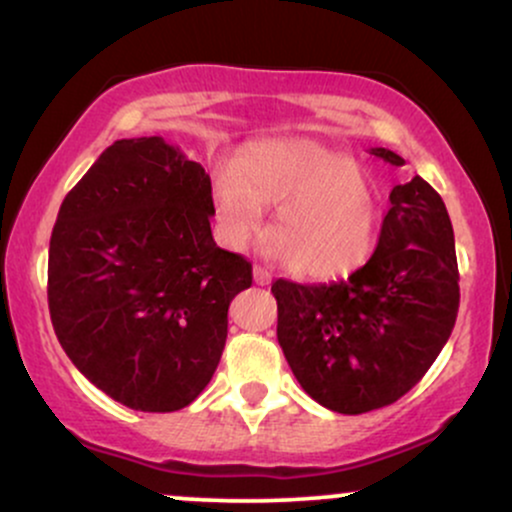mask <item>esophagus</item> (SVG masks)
<instances>
[{
	"label": "esophagus",
	"mask_w": 512,
	"mask_h": 512,
	"mask_svg": "<svg viewBox=\"0 0 512 512\" xmlns=\"http://www.w3.org/2000/svg\"><path fill=\"white\" fill-rule=\"evenodd\" d=\"M252 274H255V284H260V286L272 284V272H269V269L255 267V269H252Z\"/></svg>",
	"instance_id": "esophagus-1"
}]
</instances>
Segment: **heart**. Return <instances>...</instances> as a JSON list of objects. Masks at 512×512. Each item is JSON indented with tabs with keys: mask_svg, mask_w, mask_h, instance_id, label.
<instances>
[{
	"mask_svg": "<svg viewBox=\"0 0 512 512\" xmlns=\"http://www.w3.org/2000/svg\"><path fill=\"white\" fill-rule=\"evenodd\" d=\"M216 228L228 248L257 236L262 209H274V252L291 272L330 279L368 257L380 226L373 175L342 151L313 139L252 142L211 180Z\"/></svg>",
	"mask_w": 512,
	"mask_h": 512,
	"instance_id": "heart-1",
	"label": "heart"
}]
</instances>
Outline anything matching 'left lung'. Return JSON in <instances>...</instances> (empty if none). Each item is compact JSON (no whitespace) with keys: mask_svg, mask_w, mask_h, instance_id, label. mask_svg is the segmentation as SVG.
<instances>
[{"mask_svg":"<svg viewBox=\"0 0 512 512\" xmlns=\"http://www.w3.org/2000/svg\"><path fill=\"white\" fill-rule=\"evenodd\" d=\"M370 154L404 166L395 151ZM370 260L334 284L276 279V339L296 380L322 407L366 414L419 383L460 308L455 236L443 199L414 175L390 192Z\"/></svg>","mask_w":512,"mask_h":512,"instance_id":"left-lung-1","label":"left lung"}]
</instances>
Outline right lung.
Masks as SVG:
<instances>
[{
	"label": "right lung",
	"instance_id": "1",
	"mask_svg": "<svg viewBox=\"0 0 512 512\" xmlns=\"http://www.w3.org/2000/svg\"><path fill=\"white\" fill-rule=\"evenodd\" d=\"M211 180L161 137L120 139L64 197L48 303L64 354L137 411L195 402L219 366L252 264L211 236Z\"/></svg>",
	"mask_w": 512,
	"mask_h": 512
}]
</instances>
